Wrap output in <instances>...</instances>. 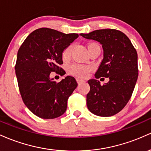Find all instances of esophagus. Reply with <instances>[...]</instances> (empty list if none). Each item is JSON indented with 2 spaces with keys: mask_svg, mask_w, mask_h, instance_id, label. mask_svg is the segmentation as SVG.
<instances>
[{
  "mask_svg": "<svg viewBox=\"0 0 151 151\" xmlns=\"http://www.w3.org/2000/svg\"><path fill=\"white\" fill-rule=\"evenodd\" d=\"M76 81H77L78 83H81L84 82L85 81L83 80V79H81V78H76Z\"/></svg>",
  "mask_w": 151,
  "mask_h": 151,
  "instance_id": "34e87169",
  "label": "esophagus"
}]
</instances>
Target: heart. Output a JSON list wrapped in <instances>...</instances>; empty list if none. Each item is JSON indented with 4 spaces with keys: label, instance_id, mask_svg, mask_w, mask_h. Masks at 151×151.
<instances>
[{
    "label": "heart",
    "instance_id": "1",
    "mask_svg": "<svg viewBox=\"0 0 151 151\" xmlns=\"http://www.w3.org/2000/svg\"><path fill=\"white\" fill-rule=\"evenodd\" d=\"M95 45L94 43H90L88 45V48L91 45ZM71 49H72V45H70L66 47L63 50L62 53V57L63 60H67L69 58L70 55ZM91 70V67L87 66V65H82V64H74L69 68V73L73 75H75L79 77H86L88 74V72Z\"/></svg>",
    "mask_w": 151,
    "mask_h": 151
}]
</instances>
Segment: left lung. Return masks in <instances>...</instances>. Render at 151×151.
Returning <instances> with one entry per match:
<instances>
[{"mask_svg": "<svg viewBox=\"0 0 151 151\" xmlns=\"http://www.w3.org/2000/svg\"><path fill=\"white\" fill-rule=\"evenodd\" d=\"M86 39L102 45L103 58L95 77L88 81L90 91L86 96L87 107L98 116L116 115L126 106L131 97L138 76V54L130 39L115 29L96 30L81 33ZM108 77L103 86L97 79Z\"/></svg>", "mask_w": 151, "mask_h": 151, "instance_id": "1", "label": "left lung"}]
</instances>
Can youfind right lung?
I'll return each mask as SVG.
<instances>
[{
  "instance_id": "obj_1",
  "label": "right lung",
  "mask_w": 151,
  "mask_h": 151,
  "mask_svg": "<svg viewBox=\"0 0 151 151\" xmlns=\"http://www.w3.org/2000/svg\"><path fill=\"white\" fill-rule=\"evenodd\" d=\"M78 37L76 33H61L50 28L34 30L25 38L17 54L15 69L22 99L27 108L43 119L62 116L69 96L78 86L68 76L59 83L50 78V73L60 71L63 50Z\"/></svg>"
}]
</instances>
